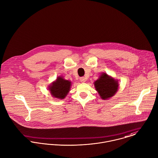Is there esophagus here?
I'll return each instance as SVG.
<instances>
[{"label": "esophagus", "instance_id": "34e87169", "mask_svg": "<svg viewBox=\"0 0 158 158\" xmlns=\"http://www.w3.org/2000/svg\"><path fill=\"white\" fill-rule=\"evenodd\" d=\"M80 81H81V82L84 83V82H86L87 80H86V78H85V77H81L80 78Z\"/></svg>", "mask_w": 158, "mask_h": 158}]
</instances>
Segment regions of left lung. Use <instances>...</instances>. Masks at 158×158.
<instances>
[{"instance_id": "1", "label": "left lung", "mask_w": 158, "mask_h": 158, "mask_svg": "<svg viewBox=\"0 0 158 158\" xmlns=\"http://www.w3.org/2000/svg\"><path fill=\"white\" fill-rule=\"evenodd\" d=\"M94 85L100 97L104 100L113 97L119 88L118 81L105 73L100 75L98 79L94 82Z\"/></svg>"}]
</instances>
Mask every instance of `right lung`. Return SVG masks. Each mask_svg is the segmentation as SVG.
Wrapping results in <instances>:
<instances>
[{"label":"right lung","instance_id":"1","mask_svg":"<svg viewBox=\"0 0 158 158\" xmlns=\"http://www.w3.org/2000/svg\"><path fill=\"white\" fill-rule=\"evenodd\" d=\"M71 86V81L64 79L62 76H59L48 86V89L53 98L63 99L69 93Z\"/></svg>","mask_w":158,"mask_h":158}]
</instances>
